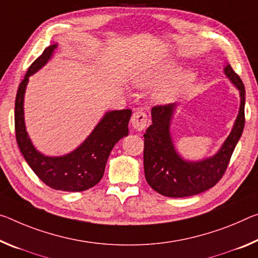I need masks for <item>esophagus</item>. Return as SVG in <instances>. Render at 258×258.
<instances>
[{
    "instance_id": "1",
    "label": "esophagus",
    "mask_w": 258,
    "mask_h": 258,
    "mask_svg": "<svg viewBox=\"0 0 258 258\" xmlns=\"http://www.w3.org/2000/svg\"><path fill=\"white\" fill-rule=\"evenodd\" d=\"M131 122H132L133 128L138 131V132H141L146 128L147 124H148V118H147V113L144 111H137L133 113L132 119H131Z\"/></svg>"
}]
</instances>
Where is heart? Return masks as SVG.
I'll list each match as a JSON object with an SVG mask.
<instances>
[{"label":"heart","mask_w":258,"mask_h":258,"mask_svg":"<svg viewBox=\"0 0 258 258\" xmlns=\"http://www.w3.org/2000/svg\"><path fill=\"white\" fill-rule=\"evenodd\" d=\"M175 71L174 64H165L162 67L155 68V69H148V70H142L137 73H134L132 78V84L138 88H146L151 87L166 78H169L172 73ZM195 75L193 71L185 70L178 73L174 76L169 83L163 85L162 87L157 89L155 93L154 99L157 101L158 103H170V102L174 101L177 97H179L181 94L189 87V86L194 83Z\"/></svg>","instance_id":"b5f03b06"}]
</instances>
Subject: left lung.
Instances as JSON below:
<instances>
[{"instance_id":"1","label":"left lung","mask_w":258,"mask_h":258,"mask_svg":"<svg viewBox=\"0 0 258 258\" xmlns=\"http://www.w3.org/2000/svg\"><path fill=\"white\" fill-rule=\"evenodd\" d=\"M224 73L239 91L240 108L230 134L212 156L200 161H188L175 150L170 130L177 103L151 109L153 122L144 134V166L147 182L161 195L186 198L200 194L214 187L226 171L243 132L246 91L242 80L230 64L225 65Z\"/></svg>"}]
</instances>
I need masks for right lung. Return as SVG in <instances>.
I'll return each instance as SVG.
<instances>
[{"mask_svg": "<svg viewBox=\"0 0 258 258\" xmlns=\"http://www.w3.org/2000/svg\"><path fill=\"white\" fill-rule=\"evenodd\" d=\"M57 48L58 43L44 49L42 55L28 68L24 80L19 85L15 102L16 139L27 164L47 186L57 190L83 191L95 186L101 180L114 145L128 136V121L132 110H112L105 112L83 144L69 154L47 156L36 149L26 130L24 97L30 77L51 59Z\"/></svg>", "mask_w": 258, "mask_h": 258, "instance_id": "obj_1", "label": "right lung"}]
</instances>
